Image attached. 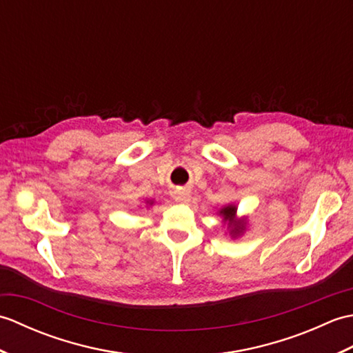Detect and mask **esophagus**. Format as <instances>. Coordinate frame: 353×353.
<instances>
[{
  "label": "esophagus",
  "instance_id": "esophagus-1",
  "mask_svg": "<svg viewBox=\"0 0 353 353\" xmlns=\"http://www.w3.org/2000/svg\"><path fill=\"white\" fill-rule=\"evenodd\" d=\"M172 199L179 201V203H186V201H190L191 194H190V191L181 188V190H176L174 192H172Z\"/></svg>",
  "mask_w": 353,
  "mask_h": 353
}]
</instances>
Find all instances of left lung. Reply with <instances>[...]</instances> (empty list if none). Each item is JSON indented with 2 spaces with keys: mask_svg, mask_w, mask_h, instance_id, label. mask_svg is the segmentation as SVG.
Returning <instances> with one entry per match:
<instances>
[{
  "mask_svg": "<svg viewBox=\"0 0 353 353\" xmlns=\"http://www.w3.org/2000/svg\"><path fill=\"white\" fill-rule=\"evenodd\" d=\"M220 215L223 216L224 221H228V228L230 230V235L232 236H238L241 235L244 229H245V220H236V206L234 205H228L220 209Z\"/></svg>",
  "mask_w": 353,
  "mask_h": 353,
  "instance_id": "obj_1",
  "label": "left lung"
}]
</instances>
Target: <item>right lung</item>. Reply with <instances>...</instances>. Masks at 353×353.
<instances>
[{"label":"right lung","mask_w":353,"mask_h":353,"mask_svg":"<svg viewBox=\"0 0 353 353\" xmlns=\"http://www.w3.org/2000/svg\"><path fill=\"white\" fill-rule=\"evenodd\" d=\"M147 203H148V205H153V200H148V201H147Z\"/></svg>","instance_id":"right-lung-1"}]
</instances>
